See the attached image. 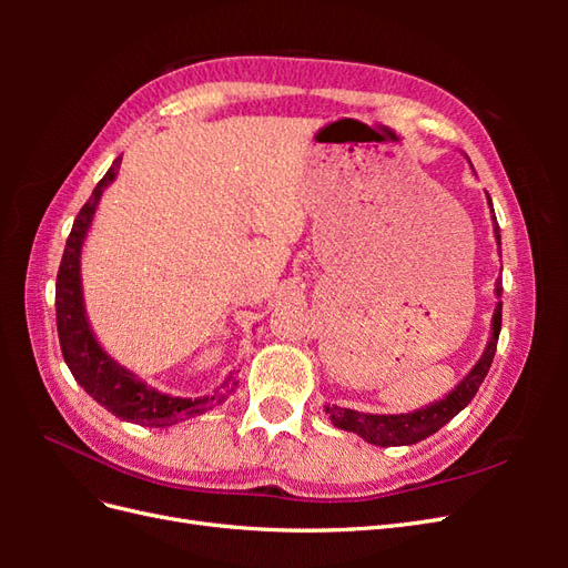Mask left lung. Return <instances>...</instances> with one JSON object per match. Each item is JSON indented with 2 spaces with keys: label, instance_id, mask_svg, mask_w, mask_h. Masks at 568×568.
Returning a JSON list of instances; mask_svg holds the SVG:
<instances>
[{
  "label": "left lung",
  "instance_id": "8db88e82",
  "mask_svg": "<svg viewBox=\"0 0 568 568\" xmlns=\"http://www.w3.org/2000/svg\"><path fill=\"white\" fill-rule=\"evenodd\" d=\"M488 203H490V196H488ZM490 209H493V203H490ZM493 220H495V215H493ZM493 232H495V239H497V246H500V225H497V222L493 225ZM495 294H497V298L503 296V282L500 280L495 282ZM500 329H503V303L497 301L495 315H493V334H490V341H488L484 355H480V359L474 365V369L455 386V390H450L438 403L426 405L417 412H407V415H365V412H355V409H348V407L324 405L326 415L332 417V424L336 428H343V432H353V434H357L359 438H365L372 445H382V448L419 443L432 434H436L440 426L448 424L455 415H459V412L471 403L478 386L484 384L486 374L493 365L497 338H500Z\"/></svg>",
  "mask_w": 568,
  "mask_h": 568
}]
</instances>
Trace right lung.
<instances>
[{"label":"right lung","mask_w":568,"mask_h":568,"mask_svg":"<svg viewBox=\"0 0 568 568\" xmlns=\"http://www.w3.org/2000/svg\"><path fill=\"white\" fill-rule=\"evenodd\" d=\"M118 168L120 156L113 161L109 173L99 180L90 201L80 209L71 234H68L57 274V329L68 369H71L75 382L88 390L101 407H106L123 422L142 424L151 428H165L178 424L180 419L201 415V412H205L211 405L225 400V395L213 393L192 400L175 398V395L151 388L136 379L130 369L120 367L113 357H109L90 329L82 303L80 251L84 236H88V230L92 225V217L97 213L99 199L104 194V189L115 180ZM232 379L234 376H227V382L222 386H227Z\"/></svg>","instance_id":"1"}]
</instances>
